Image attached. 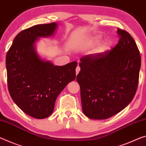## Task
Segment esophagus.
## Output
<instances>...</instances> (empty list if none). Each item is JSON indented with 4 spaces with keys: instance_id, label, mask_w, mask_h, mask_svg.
<instances>
[{
    "instance_id": "obj_1",
    "label": "esophagus",
    "mask_w": 146,
    "mask_h": 146,
    "mask_svg": "<svg viewBox=\"0 0 146 146\" xmlns=\"http://www.w3.org/2000/svg\"><path fill=\"white\" fill-rule=\"evenodd\" d=\"M80 68L79 66H77V68H76V75H78V73H79V71H80Z\"/></svg>"
}]
</instances>
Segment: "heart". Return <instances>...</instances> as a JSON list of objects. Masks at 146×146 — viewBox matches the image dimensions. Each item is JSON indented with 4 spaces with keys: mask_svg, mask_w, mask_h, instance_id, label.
<instances>
[{
    "mask_svg": "<svg viewBox=\"0 0 146 146\" xmlns=\"http://www.w3.org/2000/svg\"><path fill=\"white\" fill-rule=\"evenodd\" d=\"M101 41L100 37L97 36H94L90 39V43L91 45H97ZM112 45V42L110 40H106L104 41L103 42L99 44L98 48V51L99 52H105L108 51L110 49L111 46Z\"/></svg>",
    "mask_w": 146,
    "mask_h": 146,
    "instance_id": "1",
    "label": "heart"
}]
</instances>
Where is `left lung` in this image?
Instances as JSON below:
<instances>
[{"label":"left lung","mask_w":146,"mask_h":146,"mask_svg":"<svg viewBox=\"0 0 146 146\" xmlns=\"http://www.w3.org/2000/svg\"><path fill=\"white\" fill-rule=\"evenodd\" d=\"M118 43L110 51L80 59L77 81L82 108L93 119L109 118L131 102L138 84L140 54L128 32L117 29Z\"/></svg>","instance_id":"8db88e82"}]
</instances>
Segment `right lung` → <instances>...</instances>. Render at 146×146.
Here are the masks:
<instances>
[{"instance_id":"obj_1","label":"right lung","mask_w":146,"mask_h":146,"mask_svg":"<svg viewBox=\"0 0 146 146\" xmlns=\"http://www.w3.org/2000/svg\"><path fill=\"white\" fill-rule=\"evenodd\" d=\"M56 23L38 25L15 36L6 57L8 86L11 99L30 116L43 119L54 110L58 95L76 78L77 62L54 66L38 54L39 38L54 34Z\"/></svg>"}]
</instances>
